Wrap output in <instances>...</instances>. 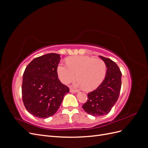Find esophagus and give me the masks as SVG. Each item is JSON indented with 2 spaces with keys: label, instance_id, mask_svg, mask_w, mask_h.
Listing matches in <instances>:
<instances>
[{
  "label": "esophagus",
  "instance_id": "obj_1",
  "mask_svg": "<svg viewBox=\"0 0 148 148\" xmlns=\"http://www.w3.org/2000/svg\"><path fill=\"white\" fill-rule=\"evenodd\" d=\"M70 92H73V93H77V91L74 90V89H72V88H70Z\"/></svg>",
  "mask_w": 148,
  "mask_h": 148
}]
</instances>
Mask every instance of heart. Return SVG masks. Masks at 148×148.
Here are the masks:
<instances>
[{"mask_svg": "<svg viewBox=\"0 0 148 148\" xmlns=\"http://www.w3.org/2000/svg\"><path fill=\"white\" fill-rule=\"evenodd\" d=\"M67 65L60 64L57 73L60 81L69 84L77 75L78 86L87 91L96 89L102 83L106 73V65L104 61L89 56H73L66 60Z\"/></svg>", "mask_w": 148, "mask_h": 148, "instance_id": "obj_1", "label": "heart"}]
</instances>
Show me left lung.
<instances>
[{
  "label": "left lung",
  "mask_w": 148,
  "mask_h": 148,
  "mask_svg": "<svg viewBox=\"0 0 148 148\" xmlns=\"http://www.w3.org/2000/svg\"><path fill=\"white\" fill-rule=\"evenodd\" d=\"M99 57L106 65L105 78L96 89L88 94V101L83 105L86 112L95 117L110 112L118 100L122 86V73L117 64L108 58Z\"/></svg>",
  "instance_id": "left-lung-1"
}]
</instances>
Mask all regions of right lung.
<instances>
[{
  "instance_id": "add662e5",
  "label": "right lung",
  "mask_w": 148,
  "mask_h": 148,
  "mask_svg": "<svg viewBox=\"0 0 148 148\" xmlns=\"http://www.w3.org/2000/svg\"><path fill=\"white\" fill-rule=\"evenodd\" d=\"M60 60L58 53H47L35 58L24 71L22 99L26 110L34 117L46 119L52 116L69 92V88L58 78Z\"/></svg>"
}]
</instances>
